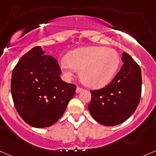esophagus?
<instances>
[{"label": "esophagus", "mask_w": 156, "mask_h": 156, "mask_svg": "<svg viewBox=\"0 0 156 156\" xmlns=\"http://www.w3.org/2000/svg\"><path fill=\"white\" fill-rule=\"evenodd\" d=\"M82 88H81V87H77V88H76V90H75V91H76V93H80V92H81V90H82Z\"/></svg>", "instance_id": "34e87169"}]
</instances>
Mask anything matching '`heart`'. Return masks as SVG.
Wrapping results in <instances>:
<instances>
[{"instance_id": "b5f03b06", "label": "heart", "mask_w": 156, "mask_h": 156, "mask_svg": "<svg viewBox=\"0 0 156 156\" xmlns=\"http://www.w3.org/2000/svg\"><path fill=\"white\" fill-rule=\"evenodd\" d=\"M120 59L113 48L101 46L83 47L72 51L60 67L66 78H70L80 70L82 82L93 88L105 86L114 78L119 66Z\"/></svg>"}]
</instances>
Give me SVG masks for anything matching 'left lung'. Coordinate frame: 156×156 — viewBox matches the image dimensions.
<instances>
[{
	"mask_svg": "<svg viewBox=\"0 0 156 156\" xmlns=\"http://www.w3.org/2000/svg\"><path fill=\"white\" fill-rule=\"evenodd\" d=\"M121 67L114 79L98 90H90L88 105L95 120L106 126L120 124L129 119L140 102L141 96V70L126 52L122 53Z\"/></svg>",
	"mask_w": 156,
	"mask_h": 156,
	"instance_id": "8db88e82",
	"label": "left lung"
}]
</instances>
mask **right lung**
I'll return each instance as SVG.
<instances>
[{"label":"right lung","mask_w":156,"mask_h":156,"mask_svg":"<svg viewBox=\"0 0 156 156\" xmlns=\"http://www.w3.org/2000/svg\"><path fill=\"white\" fill-rule=\"evenodd\" d=\"M60 66L40 46L23 55L13 69L11 93L23 120L33 127H49L62 117L76 86L62 81Z\"/></svg>","instance_id":"right-lung-1"}]
</instances>
